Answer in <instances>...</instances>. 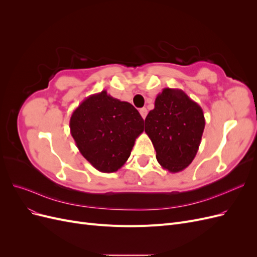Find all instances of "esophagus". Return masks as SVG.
Listing matches in <instances>:
<instances>
[{"mask_svg": "<svg viewBox=\"0 0 257 257\" xmlns=\"http://www.w3.org/2000/svg\"><path fill=\"white\" fill-rule=\"evenodd\" d=\"M139 112H141V114H142V116H143V119L145 120V119H146V116H147V113H148L147 108H142V109L139 110Z\"/></svg>", "mask_w": 257, "mask_h": 257, "instance_id": "esophagus-1", "label": "esophagus"}]
</instances>
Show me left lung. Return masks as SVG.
I'll list each match as a JSON object with an SVG mask.
<instances>
[{
    "instance_id": "1",
    "label": "left lung",
    "mask_w": 257,
    "mask_h": 257,
    "mask_svg": "<svg viewBox=\"0 0 257 257\" xmlns=\"http://www.w3.org/2000/svg\"><path fill=\"white\" fill-rule=\"evenodd\" d=\"M204 128L203 109L180 89H163L145 120L157 160L169 173H179L191 164Z\"/></svg>"
}]
</instances>
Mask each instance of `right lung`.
Instances as JSON below:
<instances>
[{
  "instance_id": "add662e5",
  "label": "right lung",
  "mask_w": 257,
  "mask_h": 257,
  "mask_svg": "<svg viewBox=\"0 0 257 257\" xmlns=\"http://www.w3.org/2000/svg\"><path fill=\"white\" fill-rule=\"evenodd\" d=\"M71 134L90 164L102 173H114L127 161L144 119L136 108L109 95L92 94L73 111Z\"/></svg>"
}]
</instances>
